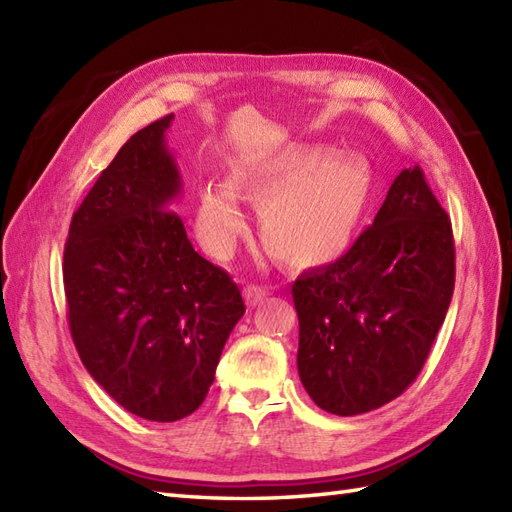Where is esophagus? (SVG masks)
<instances>
[{
  "mask_svg": "<svg viewBox=\"0 0 512 512\" xmlns=\"http://www.w3.org/2000/svg\"><path fill=\"white\" fill-rule=\"evenodd\" d=\"M266 295H268V290H266L264 286H255V284H250V286H246V288H244V299H246L248 306H257L259 301L266 299Z\"/></svg>",
  "mask_w": 512,
  "mask_h": 512,
  "instance_id": "1",
  "label": "esophagus"
}]
</instances>
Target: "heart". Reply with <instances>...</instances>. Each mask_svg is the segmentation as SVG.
Returning a JSON list of instances; mask_svg holds the SVG:
<instances>
[{
  "label": "heart",
  "instance_id": "obj_1",
  "mask_svg": "<svg viewBox=\"0 0 512 512\" xmlns=\"http://www.w3.org/2000/svg\"><path fill=\"white\" fill-rule=\"evenodd\" d=\"M372 178L363 162L323 160L319 151L237 162L224 184L198 193L195 231L213 255H226L242 233L235 195L259 204L257 231L279 262L312 268L339 259L361 224Z\"/></svg>",
  "mask_w": 512,
  "mask_h": 512
}]
</instances>
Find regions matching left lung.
<instances>
[{
  "instance_id": "1",
  "label": "left lung",
  "mask_w": 512,
  "mask_h": 512,
  "mask_svg": "<svg viewBox=\"0 0 512 512\" xmlns=\"http://www.w3.org/2000/svg\"><path fill=\"white\" fill-rule=\"evenodd\" d=\"M453 286L449 215L418 165L402 169L352 248L292 284L299 378L314 405L358 416L398 398L427 361Z\"/></svg>"
}]
</instances>
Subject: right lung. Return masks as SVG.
I'll use <instances>...</instances> for the list:
<instances>
[{
    "mask_svg": "<svg viewBox=\"0 0 512 512\" xmlns=\"http://www.w3.org/2000/svg\"><path fill=\"white\" fill-rule=\"evenodd\" d=\"M171 118L118 149L74 211L63 250L76 352L118 405L154 422L202 405L246 312L235 281L195 253L171 211L182 191L165 145Z\"/></svg>",
    "mask_w": 512,
    "mask_h": 512,
    "instance_id": "right-lung-1",
    "label": "right lung"
}]
</instances>
